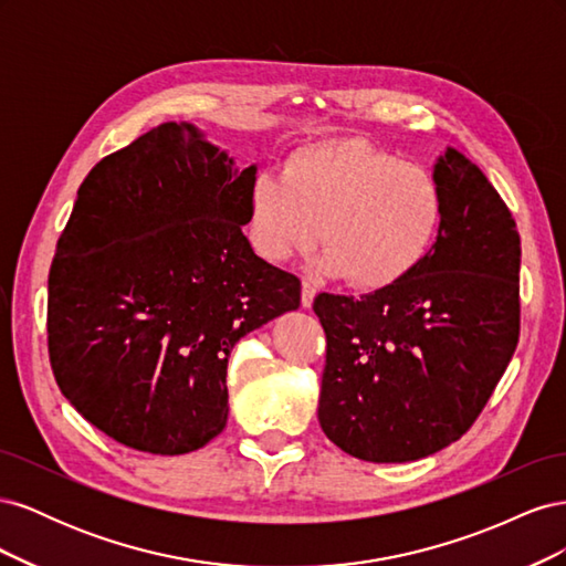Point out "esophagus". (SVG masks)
I'll return each instance as SVG.
<instances>
[{
	"label": "esophagus",
	"instance_id": "esophagus-1",
	"mask_svg": "<svg viewBox=\"0 0 566 566\" xmlns=\"http://www.w3.org/2000/svg\"><path fill=\"white\" fill-rule=\"evenodd\" d=\"M314 297H316V287L312 283L304 281L302 283V306H304V310H312Z\"/></svg>",
	"mask_w": 566,
	"mask_h": 566
}]
</instances>
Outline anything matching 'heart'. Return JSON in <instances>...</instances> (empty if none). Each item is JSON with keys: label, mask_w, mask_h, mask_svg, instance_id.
<instances>
[{"label": "heart", "mask_w": 566, "mask_h": 566, "mask_svg": "<svg viewBox=\"0 0 566 566\" xmlns=\"http://www.w3.org/2000/svg\"><path fill=\"white\" fill-rule=\"evenodd\" d=\"M441 217L443 191L430 169L364 139H337L295 150L281 175L254 177L248 235L256 254L283 264L321 233L316 273L380 290L424 260Z\"/></svg>", "instance_id": "b5f03b06"}]
</instances>
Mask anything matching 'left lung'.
Segmentation results:
<instances>
[{"label": "left lung", "mask_w": 566, "mask_h": 566, "mask_svg": "<svg viewBox=\"0 0 566 566\" xmlns=\"http://www.w3.org/2000/svg\"><path fill=\"white\" fill-rule=\"evenodd\" d=\"M443 217L406 279L349 297L323 293L328 337L318 422L368 462L432 455L470 430L520 337L517 224L482 169L455 148L437 158Z\"/></svg>", "instance_id": "left-lung-1"}]
</instances>
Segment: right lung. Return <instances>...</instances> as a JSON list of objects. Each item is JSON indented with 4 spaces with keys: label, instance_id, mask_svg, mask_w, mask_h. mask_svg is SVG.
<instances>
[{
    "label": "right lung",
    "instance_id": "add662e5",
    "mask_svg": "<svg viewBox=\"0 0 566 566\" xmlns=\"http://www.w3.org/2000/svg\"><path fill=\"white\" fill-rule=\"evenodd\" d=\"M256 165L191 123H163L82 181L49 271V358L77 413L153 455L227 427L235 342L300 306V281L256 256Z\"/></svg>",
    "mask_w": 566,
    "mask_h": 566
}]
</instances>
